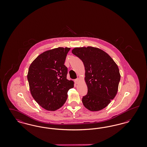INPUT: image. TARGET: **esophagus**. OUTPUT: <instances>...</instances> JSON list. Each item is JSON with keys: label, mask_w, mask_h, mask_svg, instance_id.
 I'll use <instances>...</instances> for the list:
<instances>
[{"label": "esophagus", "mask_w": 147, "mask_h": 147, "mask_svg": "<svg viewBox=\"0 0 147 147\" xmlns=\"http://www.w3.org/2000/svg\"><path fill=\"white\" fill-rule=\"evenodd\" d=\"M79 80H80V79H79V78H77L76 79H75V83H76V84H78V83H79Z\"/></svg>", "instance_id": "34e87169"}]
</instances>
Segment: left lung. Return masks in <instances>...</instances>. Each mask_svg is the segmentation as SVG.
Returning <instances> with one entry per match:
<instances>
[{
    "label": "left lung",
    "instance_id": "8db88e82",
    "mask_svg": "<svg viewBox=\"0 0 147 147\" xmlns=\"http://www.w3.org/2000/svg\"><path fill=\"white\" fill-rule=\"evenodd\" d=\"M71 52L84 63L88 93L82 98L83 105L91 111L104 109L118 91L121 76L117 65L107 53L98 48L76 47Z\"/></svg>",
    "mask_w": 147,
    "mask_h": 147
}]
</instances>
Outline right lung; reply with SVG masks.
I'll return each instance as SVG.
<instances>
[{
  "label": "right lung",
  "mask_w": 147,
  "mask_h": 147,
  "mask_svg": "<svg viewBox=\"0 0 147 147\" xmlns=\"http://www.w3.org/2000/svg\"><path fill=\"white\" fill-rule=\"evenodd\" d=\"M70 48L58 47L43 52L30 65L28 74L31 94L43 109L55 111L67 98L74 82L67 79L68 68L64 64Z\"/></svg>",
  "instance_id": "obj_1"
}]
</instances>
